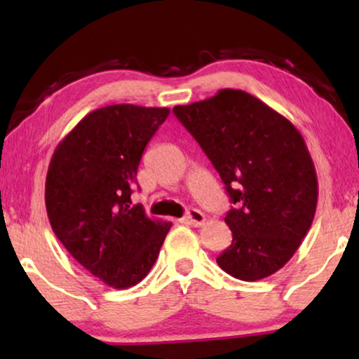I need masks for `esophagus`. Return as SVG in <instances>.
<instances>
[{
  "mask_svg": "<svg viewBox=\"0 0 359 359\" xmlns=\"http://www.w3.org/2000/svg\"><path fill=\"white\" fill-rule=\"evenodd\" d=\"M184 222L193 225V227H201L205 222V215L198 209H189L184 215Z\"/></svg>",
  "mask_w": 359,
  "mask_h": 359,
  "instance_id": "1",
  "label": "esophagus"
}]
</instances>
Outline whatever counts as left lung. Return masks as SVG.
I'll list each match as a JSON object with an SVG mask.
<instances>
[{
    "label": "left lung",
    "mask_w": 359,
    "mask_h": 359,
    "mask_svg": "<svg viewBox=\"0 0 359 359\" xmlns=\"http://www.w3.org/2000/svg\"><path fill=\"white\" fill-rule=\"evenodd\" d=\"M217 170L232 209V243L217 257L230 276L258 281L281 269L311 229L317 175L301 132L242 90L173 107Z\"/></svg>",
    "instance_id": "left-lung-1"
}]
</instances>
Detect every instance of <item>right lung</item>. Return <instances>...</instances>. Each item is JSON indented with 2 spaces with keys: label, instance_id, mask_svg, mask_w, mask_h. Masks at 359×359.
<instances>
[{
  "label": "right lung",
  "instance_id": "1",
  "mask_svg": "<svg viewBox=\"0 0 359 359\" xmlns=\"http://www.w3.org/2000/svg\"><path fill=\"white\" fill-rule=\"evenodd\" d=\"M168 107L112 104L90 112L53 151L46 180L52 230L68 253L114 289L140 283L171 222L132 205L142 154Z\"/></svg>",
  "mask_w": 359,
  "mask_h": 359
}]
</instances>
